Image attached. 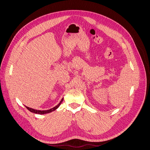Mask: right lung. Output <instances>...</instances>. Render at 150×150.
Instances as JSON below:
<instances>
[{"label":"right lung","instance_id":"right-lung-1","mask_svg":"<svg viewBox=\"0 0 150 150\" xmlns=\"http://www.w3.org/2000/svg\"><path fill=\"white\" fill-rule=\"evenodd\" d=\"M63 101V98L61 99V101H60V103H59L57 106H56L55 107H54L53 108H51L50 109V110H43V111H41V110H34V109H33V108H29L28 106H25L26 108L28 109V110H29L30 112H34V113H35V114H39V115H44V114H46V113H49V112H51L52 111H55L56 109H57L59 107V106L61 105V104L62 103Z\"/></svg>","mask_w":150,"mask_h":150}]
</instances>
